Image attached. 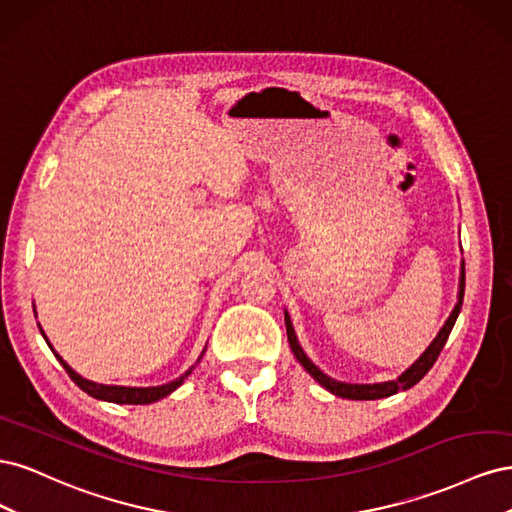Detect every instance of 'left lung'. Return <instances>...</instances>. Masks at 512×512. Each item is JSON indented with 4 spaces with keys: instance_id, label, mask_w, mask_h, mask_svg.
<instances>
[{
    "instance_id": "8db88e82",
    "label": "left lung",
    "mask_w": 512,
    "mask_h": 512,
    "mask_svg": "<svg viewBox=\"0 0 512 512\" xmlns=\"http://www.w3.org/2000/svg\"><path fill=\"white\" fill-rule=\"evenodd\" d=\"M463 290H466V265L461 262V275H459V292H457V303L453 307L451 316L446 318V322L442 324V329L438 331V335L433 337V342L425 348V352L418 356V359L408 367L401 371V374L395 378V380H386V382H374V384H352V382H339L331 376L324 374V371L320 367H316L312 363V359L303 352L299 339H297V333H294V327H292V320L288 316V312H284V322H286V333H288V344H290V350L292 354L297 356V361L303 365V369L307 371L309 376H312L320 386H324L329 393L337 395V397H344V399H361V401H367V399H382V397H391L399 391H408L412 389V386L421 380L427 371L433 367V363H436V359L440 356L444 344L448 335H451L453 327H455V320L461 312V305H463Z\"/></svg>"
}]
</instances>
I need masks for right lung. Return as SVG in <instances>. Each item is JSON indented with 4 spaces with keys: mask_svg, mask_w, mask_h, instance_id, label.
<instances>
[{
    "mask_svg": "<svg viewBox=\"0 0 512 512\" xmlns=\"http://www.w3.org/2000/svg\"><path fill=\"white\" fill-rule=\"evenodd\" d=\"M34 307H36V305H34ZM34 314H36V309H34ZM38 329H40L42 337L46 339V344H49V348L53 350V346H51V342H49V337L44 335L40 324H38ZM205 350H207V346H205ZM205 350L200 352L196 365L200 363V359H203ZM53 354H55V359H57L61 365H64V369L68 371V376L72 378V382H74L76 386H79L81 391H85L87 395L96 397V399H100V401H111V404L145 406V404H153V401H160V399H164L166 395L177 391L179 386L185 382V378H188V376L192 374V371H194V367H196V365H192V367H190L188 371H185L183 376H179L177 380H170V382L160 384V386H117V384H98V382H94V380H87V378H83L81 374H76V371H74L64 359H61V356H59L55 350H53Z\"/></svg>",
    "mask_w": 512,
    "mask_h": 512,
    "instance_id": "add662e5",
    "label": "right lung"
}]
</instances>
